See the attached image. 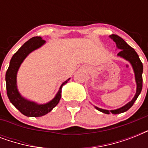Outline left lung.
Segmentation results:
<instances>
[{"label":"left lung","instance_id":"1","mask_svg":"<svg viewBox=\"0 0 148 148\" xmlns=\"http://www.w3.org/2000/svg\"><path fill=\"white\" fill-rule=\"evenodd\" d=\"M110 37L116 43L117 48L121 50L119 51V53H117V55L124 58V59H126L127 60H128L129 62L131 64V65H132L134 71V74H135V80L136 83H137V92H136L135 96L132 99V101H130L129 103H127L126 105H124V107H122V108H119V109H117V110H103V109H101V108L95 107V108L97 110H98L99 111L104 113V114H109L110 112L114 114H117L125 112L127 110H129L133 106L134 103L135 102V101L138 97L140 92H141L143 83V64L142 62L140 61V58H139V56L137 53V52L134 51V49L132 48L131 46H129L121 37H119L118 35H116V34H111Z\"/></svg>","mask_w":148,"mask_h":148}]
</instances>
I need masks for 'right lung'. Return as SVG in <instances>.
<instances>
[{"mask_svg":"<svg viewBox=\"0 0 148 148\" xmlns=\"http://www.w3.org/2000/svg\"><path fill=\"white\" fill-rule=\"evenodd\" d=\"M45 43V40H43L40 37H34L30 40L25 42L22 45L16 53L13 55L10 61V65L8 71L6 72V88H7V95L12 103V104L19 110L20 112L27 117H41L43 115L47 114L54 107H55L60 100L61 97V88L62 86L66 84L69 79L64 81L61 84L59 91L58 92L55 97L50 101L49 103L45 104H37V103L29 101L20 95L17 89L16 77L17 72L18 71L20 65L23 62L24 58L31 53V51L40 47Z\"/></svg>","mask_w":148,"mask_h":148,"instance_id":"1","label":"right lung"}]
</instances>
